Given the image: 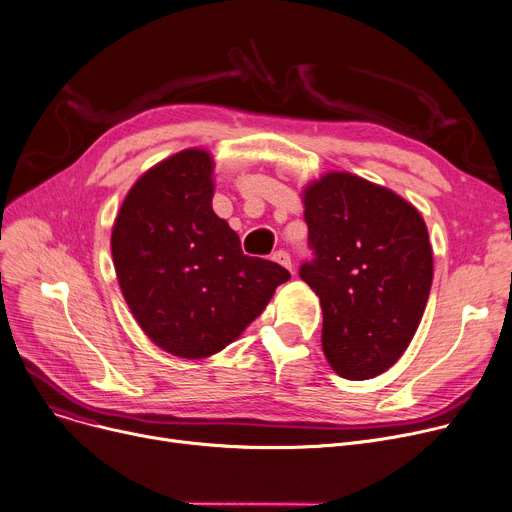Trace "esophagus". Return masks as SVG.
Masks as SVG:
<instances>
[{"mask_svg":"<svg viewBox=\"0 0 512 512\" xmlns=\"http://www.w3.org/2000/svg\"><path fill=\"white\" fill-rule=\"evenodd\" d=\"M273 260H275L277 264H281V266H285V268H289V270H291V256H289V252H285V250H277V252L273 254Z\"/></svg>","mask_w":512,"mask_h":512,"instance_id":"34e87169","label":"esophagus"}]
</instances>
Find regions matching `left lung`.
<instances>
[{
    "label": "left lung",
    "mask_w": 512,
    "mask_h": 512,
    "mask_svg": "<svg viewBox=\"0 0 512 512\" xmlns=\"http://www.w3.org/2000/svg\"><path fill=\"white\" fill-rule=\"evenodd\" d=\"M308 246L299 266L322 306V349L333 370L368 380L409 347L424 316L434 260L417 208L351 173L304 190Z\"/></svg>",
    "instance_id": "left-lung-1"
}]
</instances>
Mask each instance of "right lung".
Instances as JSON below:
<instances>
[{"label": "right lung", "mask_w": 512, "mask_h": 512, "mask_svg": "<svg viewBox=\"0 0 512 512\" xmlns=\"http://www.w3.org/2000/svg\"><path fill=\"white\" fill-rule=\"evenodd\" d=\"M213 157L182 150L148 169L111 231L119 287L146 337L171 355L225 349L289 281L277 262L246 256L213 210Z\"/></svg>", "instance_id": "right-lung-1"}]
</instances>
